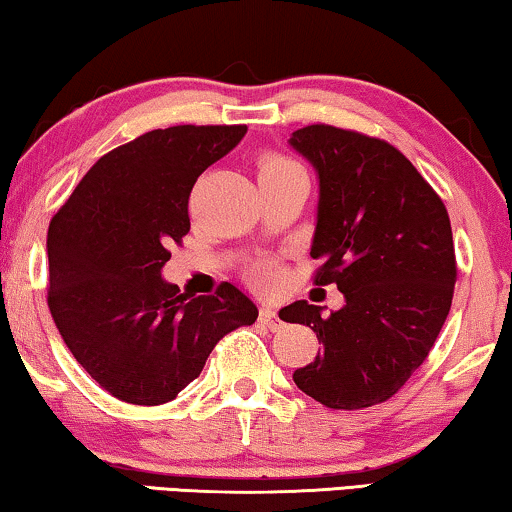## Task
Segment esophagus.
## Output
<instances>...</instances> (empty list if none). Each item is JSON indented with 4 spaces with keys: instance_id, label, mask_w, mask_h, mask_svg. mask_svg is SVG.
I'll list each match as a JSON object with an SVG mask.
<instances>
[{
    "instance_id": "obj_1",
    "label": "esophagus",
    "mask_w": 512,
    "mask_h": 512,
    "mask_svg": "<svg viewBox=\"0 0 512 512\" xmlns=\"http://www.w3.org/2000/svg\"><path fill=\"white\" fill-rule=\"evenodd\" d=\"M258 321H261V325H265V328L277 330V328H279L277 309L270 307V305H263V307H261V314H258Z\"/></svg>"
}]
</instances>
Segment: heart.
<instances>
[{
  "label": "heart",
  "instance_id": "heart-1",
  "mask_svg": "<svg viewBox=\"0 0 512 512\" xmlns=\"http://www.w3.org/2000/svg\"><path fill=\"white\" fill-rule=\"evenodd\" d=\"M288 168H298L293 159L284 157V154H277V152H265L261 159H258V175H268V173H279V170H288ZM277 265L272 261H263L258 263L256 268V279L261 281V284H272L274 279H277Z\"/></svg>",
  "mask_w": 512,
  "mask_h": 512
}]
</instances>
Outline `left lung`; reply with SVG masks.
<instances>
[{"label": "left lung", "mask_w": 512, "mask_h": 512, "mask_svg": "<svg viewBox=\"0 0 512 512\" xmlns=\"http://www.w3.org/2000/svg\"><path fill=\"white\" fill-rule=\"evenodd\" d=\"M288 143L318 175L314 284H337L346 300L328 316L307 300L279 311L323 344L293 381L328 409H367L411 379L446 323L457 279L448 210L385 140L311 124Z\"/></svg>", "instance_id": "1"}]
</instances>
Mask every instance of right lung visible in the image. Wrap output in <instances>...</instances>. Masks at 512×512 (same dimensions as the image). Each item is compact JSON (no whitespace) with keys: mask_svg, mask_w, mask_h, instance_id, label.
Listing matches in <instances>:
<instances>
[{"mask_svg":"<svg viewBox=\"0 0 512 512\" xmlns=\"http://www.w3.org/2000/svg\"><path fill=\"white\" fill-rule=\"evenodd\" d=\"M244 133V124L147 131L103 154L50 221V314L80 367L122 402L175 399L221 337L258 318L228 281L189 295L161 277L168 247L191 228L196 180Z\"/></svg>","mask_w":512,"mask_h":512,"instance_id":"1","label":"right lung"}]
</instances>
